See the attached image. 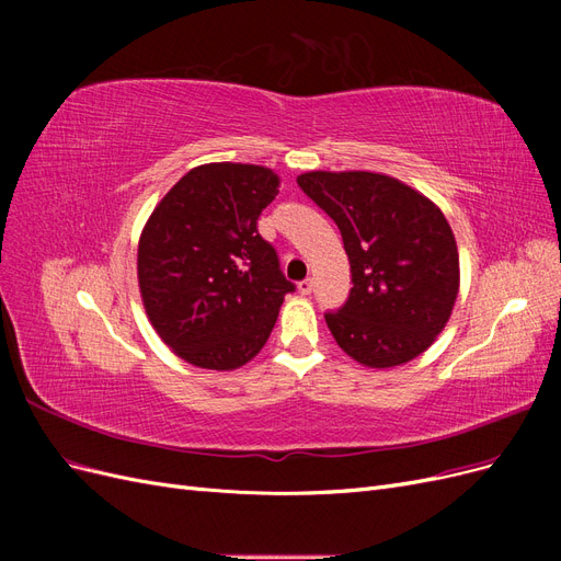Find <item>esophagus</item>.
I'll return each mask as SVG.
<instances>
[{"label":"esophagus","instance_id":"1","mask_svg":"<svg viewBox=\"0 0 561 561\" xmlns=\"http://www.w3.org/2000/svg\"><path fill=\"white\" fill-rule=\"evenodd\" d=\"M299 293H301L304 297H309V295L313 293V280H311V278L301 280V283H299Z\"/></svg>","mask_w":561,"mask_h":561}]
</instances>
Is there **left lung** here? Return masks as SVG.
I'll list each match as a JSON object with an SVG mask.
<instances>
[{
    "instance_id": "obj_1",
    "label": "left lung",
    "mask_w": 561,
    "mask_h": 561,
    "mask_svg": "<svg viewBox=\"0 0 561 561\" xmlns=\"http://www.w3.org/2000/svg\"><path fill=\"white\" fill-rule=\"evenodd\" d=\"M301 192L342 231L351 293L325 320L336 344L365 367L414 360L445 330L458 295L454 231L431 198L367 171H311Z\"/></svg>"
}]
</instances>
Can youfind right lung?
Returning <instances> with one entry per match:
<instances>
[{"label": "right lung", "instance_id": "right-lung-1", "mask_svg": "<svg viewBox=\"0 0 561 561\" xmlns=\"http://www.w3.org/2000/svg\"><path fill=\"white\" fill-rule=\"evenodd\" d=\"M278 175L252 163H206L168 192L138 245L145 311L165 346L203 369H236L262 351L295 285L257 231Z\"/></svg>", "mask_w": 561, "mask_h": 561}]
</instances>
